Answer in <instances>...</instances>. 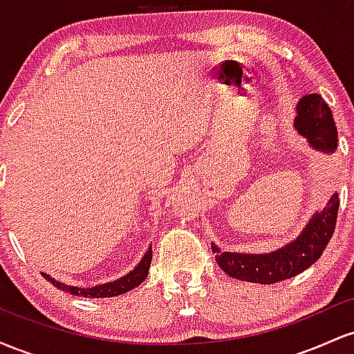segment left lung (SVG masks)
Listing matches in <instances>:
<instances>
[{
	"instance_id": "left-lung-1",
	"label": "left lung",
	"mask_w": 354,
	"mask_h": 354,
	"mask_svg": "<svg viewBox=\"0 0 354 354\" xmlns=\"http://www.w3.org/2000/svg\"><path fill=\"white\" fill-rule=\"evenodd\" d=\"M295 128L310 141L315 149L333 153L338 146V129L326 101L316 93L306 95L296 106ZM339 198L335 193L326 203V208L315 213L295 241L266 254H243L221 251L211 245L218 266L231 278L241 281L273 284L293 278L308 270L328 246L335 233L338 218Z\"/></svg>"
}]
</instances>
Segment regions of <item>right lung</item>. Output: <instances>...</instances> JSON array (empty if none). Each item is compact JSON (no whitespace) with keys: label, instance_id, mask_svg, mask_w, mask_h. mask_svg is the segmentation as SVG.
<instances>
[{"label":"right lung","instance_id":"1","mask_svg":"<svg viewBox=\"0 0 354 354\" xmlns=\"http://www.w3.org/2000/svg\"><path fill=\"white\" fill-rule=\"evenodd\" d=\"M153 258V250L151 246L148 248L143 258H141L140 265H138L135 270L129 271L126 276H121V278L115 279V281H109L104 284H98V286L91 288H83V286H71V284H64L56 281L55 278H51L50 274L41 273L43 278H46L53 286H56L61 291H66V293L75 295V296H84V298H111V296H120L123 293H128L133 288H136L138 284H141L146 279L149 271V265H151Z\"/></svg>","mask_w":354,"mask_h":354}]
</instances>
